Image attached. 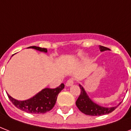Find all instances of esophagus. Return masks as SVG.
I'll use <instances>...</instances> for the list:
<instances>
[{
    "label": "esophagus",
    "instance_id": "esophagus-1",
    "mask_svg": "<svg viewBox=\"0 0 131 131\" xmlns=\"http://www.w3.org/2000/svg\"><path fill=\"white\" fill-rule=\"evenodd\" d=\"M74 83V79H69L67 81L66 83V86H70Z\"/></svg>",
    "mask_w": 131,
    "mask_h": 131
}]
</instances>
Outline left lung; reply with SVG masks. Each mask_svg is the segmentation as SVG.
I'll return each mask as SVG.
<instances>
[{
  "label": "left lung",
  "mask_w": 131,
  "mask_h": 131,
  "mask_svg": "<svg viewBox=\"0 0 131 131\" xmlns=\"http://www.w3.org/2000/svg\"><path fill=\"white\" fill-rule=\"evenodd\" d=\"M99 49L101 52L109 50L108 48L102 46H99ZM79 87L81 89V94L76 101V105L77 108L79 109V111L83 113L91 116L103 115L111 113L117 107L114 106L111 108H106L95 104L88 97L83 86L79 84Z\"/></svg>",
  "instance_id": "obj_1"
}]
</instances>
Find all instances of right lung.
Segmentation results:
<instances>
[{
  "instance_id": "right-lung-1",
  "label": "right lung",
  "mask_w": 131,
  "mask_h": 131,
  "mask_svg": "<svg viewBox=\"0 0 131 131\" xmlns=\"http://www.w3.org/2000/svg\"><path fill=\"white\" fill-rule=\"evenodd\" d=\"M29 48H33L40 52H47L46 48H41L36 46H30ZM64 84L61 83L57 88H44L35 96L25 101H18L7 94L9 99L16 108L28 113L41 114L47 113L54 106L57 96L64 88Z\"/></svg>"
}]
</instances>
